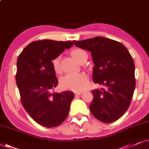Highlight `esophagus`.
I'll list each match as a JSON object with an SVG mask.
<instances>
[{
  "instance_id": "34e87169",
  "label": "esophagus",
  "mask_w": 149,
  "mask_h": 149,
  "mask_svg": "<svg viewBox=\"0 0 149 149\" xmlns=\"http://www.w3.org/2000/svg\"><path fill=\"white\" fill-rule=\"evenodd\" d=\"M81 94H82V93H75V96H78V95H80Z\"/></svg>"
}]
</instances>
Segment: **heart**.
I'll return each instance as SVG.
<instances>
[{"label": "heart", "instance_id": "obj_1", "mask_svg": "<svg viewBox=\"0 0 149 149\" xmlns=\"http://www.w3.org/2000/svg\"><path fill=\"white\" fill-rule=\"evenodd\" d=\"M85 53L80 49H75L71 52V55L76 61H78L81 55ZM53 69L56 73L60 72V56H56L52 61ZM88 76L85 73H71L66 74L61 78L60 83L63 88L81 92L88 86Z\"/></svg>", "mask_w": 149, "mask_h": 149}]
</instances>
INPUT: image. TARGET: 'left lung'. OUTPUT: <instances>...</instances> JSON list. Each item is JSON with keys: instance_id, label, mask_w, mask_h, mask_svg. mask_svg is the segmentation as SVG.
Segmentation results:
<instances>
[{"instance_id": "obj_1", "label": "left lung", "mask_w": 149, "mask_h": 149, "mask_svg": "<svg viewBox=\"0 0 149 149\" xmlns=\"http://www.w3.org/2000/svg\"><path fill=\"white\" fill-rule=\"evenodd\" d=\"M74 43L91 52L95 65L93 82L106 87L92 91L91 112L103 123L116 121L127 110L136 87L132 56L121 43L102 37L74 41Z\"/></svg>"}]
</instances>
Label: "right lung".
I'll return each mask as SVG.
<instances>
[{
    "mask_svg": "<svg viewBox=\"0 0 149 149\" xmlns=\"http://www.w3.org/2000/svg\"><path fill=\"white\" fill-rule=\"evenodd\" d=\"M73 45V41H33L17 58L15 80L22 104L31 117L45 127H55L66 119L75 97L69 91L52 93L58 85L52 61Z\"/></svg>",
    "mask_w": 149,
    "mask_h": 149,
    "instance_id": "right-lung-1",
    "label": "right lung"
}]
</instances>
